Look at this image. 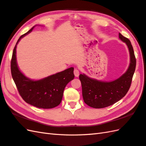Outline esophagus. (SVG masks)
<instances>
[{"label": "esophagus", "instance_id": "obj_1", "mask_svg": "<svg viewBox=\"0 0 146 146\" xmlns=\"http://www.w3.org/2000/svg\"><path fill=\"white\" fill-rule=\"evenodd\" d=\"M74 76L76 77H78L79 76V74H80V72H79V70L75 68L74 70Z\"/></svg>", "mask_w": 146, "mask_h": 146}]
</instances>
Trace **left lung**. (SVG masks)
I'll return each instance as SVG.
<instances>
[{"mask_svg": "<svg viewBox=\"0 0 146 146\" xmlns=\"http://www.w3.org/2000/svg\"><path fill=\"white\" fill-rule=\"evenodd\" d=\"M119 39L128 48L130 62L126 72L117 79L102 81L86 75L80 74L84 102L89 107L101 109L113 105L124 97L130 88L135 71L136 60L130 40L119 33Z\"/></svg>", "mask_w": 146, "mask_h": 146, "instance_id": "left-lung-1", "label": "left lung"}]
</instances>
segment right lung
<instances>
[{"label":"right lung","mask_w":146,"mask_h":146,"mask_svg":"<svg viewBox=\"0 0 146 146\" xmlns=\"http://www.w3.org/2000/svg\"><path fill=\"white\" fill-rule=\"evenodd\" d=\"M35 27L34 26L18 40L11 60V73L18 91L26 102L40 109H52L60 104L66 84L74 79V68L71 67L38 80H31L21 72L17 61V44Z\"/></svg>","instance_id":"1"}]
</instances>
